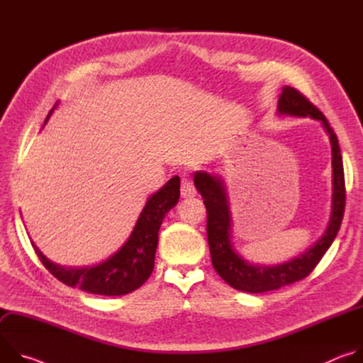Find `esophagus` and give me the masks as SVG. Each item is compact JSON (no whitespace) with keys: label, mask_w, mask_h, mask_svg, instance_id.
Returning <instances> with one entry per match:
<instances>
[{"label":"esophagus","mask_w":363,"mask_h":363,"mask_svg":"<svg viewBox=\"0 0 363 363\" xmlns=\"http://www.w3.org/2000/svg\"><path fill=\"white\" fill-rule=\"evenodd\" d=\"M196 195V189L192 184V181H189L188 178H184L181 182V196L182 198H192Z\"/></svg>","instance_id":"obj_1"}]
</instances>
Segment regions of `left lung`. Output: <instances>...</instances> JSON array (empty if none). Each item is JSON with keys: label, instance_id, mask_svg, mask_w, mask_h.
<instances>
[{"label": "left lung", "instance_id": "8db88e82", "mask_svg": "<svg viewBox=\"0 0 363 363\" xmlns=\"http://www.w3.org/2000/svg\"><path fill=\"white\" fill-rule=\"evenodd\" d=\"M279 116L310 118L320 122L332 146V203L330 217L326 228L312 245L289 262L266 266L254 264L237 251L233 241V216L227 185L221 175L206 171L194 174V184L201 194L206 216V237L211 251V260L216 272L231 287L247 293H264L298 281L312 273L322 260L323 254L337 235L345 213V175L339 140L323 113L310 103L300 91L284 86L279 101Z\"/></svg>", "mask_w": 363, "mask_h": 363}]
</instances>
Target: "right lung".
<instances>
[{
    "mask_svg": "<svg viewBox=\"0 0 363 363\" xmlns=\"http://www.w3.org/2000/svg\"><path fill=\"white\" fill-rule=\"evenodd\" d=\"M59 103H56V106ZM55 106V109H56ZM51 109L44 125L47 123ZM181 181L171 178L161 189L153 192L125 244L105 262L87 267H65L47 258L31 240L43 266L62 283L100 296H123L139 289L150 276L158 247V233L169 210L178 203Z\"/></svg>",
    "mask_w": 363,
    "mask_h": 363,
    "instance_id": "1",
    "label": "right lung"
}]
</instances>
